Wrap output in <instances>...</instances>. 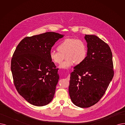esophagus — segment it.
<instances>
[{"label":"esophagus","instance_id":"esophagus-1","mask_svg":"<svg viewBox=\"0 0 125 125\" xmlns=\"http://www.w3.org/2000/svg\"><path fill=\"white\" fill-rule=\"evenodd\" d=\"M67 79L68 81H69L70 79V74L68 75V76L67 77Z\"/></svg>","mask_w":125,"mask_h":125}]
</instances>
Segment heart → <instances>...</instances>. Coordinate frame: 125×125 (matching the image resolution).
Wrapping results in <instances>:
<instances>
[{
    "label": "heart",
    "mask_w": 125,
    "mask_h": 125,
    "mask_svg": "<svg viewBox=\"0 0 125 125\" xmlns=\"http://www.w3.org/2000/svg\"><path fill=\"white\" fill-rule=\"evenodd\" d=\"M58 51H52L50 53L51 61L55 64H60L62 69H68L74 64H79L85 60L87 55V47L83 41L79 39L67 38L59 44L57 47Z\"/></svg>",
    "instance_id": "1"
}]
</instances>
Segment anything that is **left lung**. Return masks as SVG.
I'll list each match as a JSON object with an SVG mask.
<instances>
[{
    "instance_id": "8db88e82",
    "label": "left lung",
    "mask_w": 125,
    "mask_h": 125,
    "mask_svg": "<svg viewBox=\"0 0 125 125\" xmlns=\"http://www.w3.org/2000/svg\"><path fill=\"white\" fill-rule=\"evenodd\" d=\"M87 55L71 73L69 92L73 103L88 108L103 97L114 76L112 54L108 44L94 35H85Z\"/></svg>"
}]
</instances>
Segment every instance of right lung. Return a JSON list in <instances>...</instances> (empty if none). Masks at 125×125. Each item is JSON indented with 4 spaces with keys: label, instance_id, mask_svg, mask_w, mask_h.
Here are the masks:
<instances>
[{
    "label": "right lung",
    "instance_id": "1",
    "mask_svg": "<svg viewBox=\"0 0 125 125\" xmlns=\"http://www.w3.org/2000/svg\"><path fill=\"white\" fill-rule=\"evenodd\" d=\"M63 36L49 32L25 37L13 55L11 69L14 85L18 93L33 105L45 106L53 98L59 77L50 53Z\"/></svg>",
    "mask_w": 125,
    "mask_h": 125
}]
</instances>
